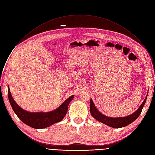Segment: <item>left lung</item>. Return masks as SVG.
I'll list each match as a JSON object with an SVG mask.
<instances>
[{
	"instance_id": "8db88e82",
	"label": "left lung",
	"mask_w": 155,
	"mask_h": 155,
	"mask_svg": "<svg viewBox=\"0 0 155 155\" xmlns=\"http://www.w3.org/2000/svg\"><path fill=\"white\" fill-rule=\"evenodd\" d=\"M147 95L145 98L143 102L141 104V105L137 110V111H136L134 114H132L127 117H119V118H111V117H106L102 115V114H101L98 111V110L95 107L94 104L93 102L92 99H91L90 101V112L91 115L96 120L107 126H109L110 127H114V128L123 127L130 124L139 117L140 114L142 112V108L145 104V102L147 98Z\"/></svg>"
}]
</instances>
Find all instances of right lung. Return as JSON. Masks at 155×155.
<instances>
[{"mask_svg": "<svg viewBox=\"0 0 155 155\" xmlns=\"http://www.w3.org/2000/svg\"><path fill=\"white\" fill-rule=\"evenodd\" d=\"M8 96L11 106L18 117L24 123L35 129L45 128L61 121L67 114L69 104L74 97V95L69 97L54 111L47 113H31L25 111L18 105L11 95L9 87Z\"/></svg>", "mask_w": 155, "mask_h": 155, "instance_id": "obj_1", "label": "right lung"}]
</instances>
